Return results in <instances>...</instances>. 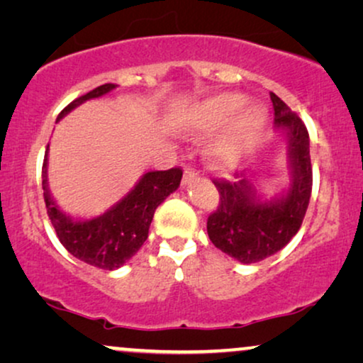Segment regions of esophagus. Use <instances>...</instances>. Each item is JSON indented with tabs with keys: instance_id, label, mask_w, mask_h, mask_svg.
I'll return each mask as SVG.
<instances>
[{
	"instance_id": "obj_1",
	"label": "esophagus",
	"mask_w": 363,
	"mask_h": 363,
	"mask_svg": "<svg viewBox=\"0 0 363 363\" xmlns=\"http://www.w3.org/2000/svg\"><path fill=\"white\" fill-rule=\"evenodd\" d=\"M196 177H198V172L195 168H186L185 173H183V183H185V185H190L191 182H195Z\"/></svg>"
}]
</instances>
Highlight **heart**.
Instances as JSON below:
<instances>
[{
	"mask_svg": "<svg viewBox=\"0 0 363 363\" xmlns=\"http://www.w3.org/2000/svg\"><path fill=\"white\" fill-rule=\"evenodd\" d=\"M246 104V97L236 92H223L196 104L188 112L185 125L195 132H210L225 125L233 118L225 133L211 147L216 160L231 165L252 147L266 125L267 111L262 104Z\"/></svg>",
	"mask_w": 363,
	"mask_h": 363,
	"instance_id": "heart-1",
	"label": "heart"
}]
</instances>
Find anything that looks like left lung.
<instances>
[{
	"instance_id": "obj_1",
	"label": "left lung",
	"mask_w": 363,
	"mask_h": 363,
	"mask_svg": "<svg viewBox=\"0 0 363 363\" xmlns=\"http://www.w3.org/2000/svg\"><path fill=\"white\" fill-rule=\"evenodd\" d=\"M269 96L274 107V127L287 142L289 186L271 200H262L256 180H251V173L246 170L236 182H213L220 205L208 216V236L218 250L242 264L276 255L296 236L312 191L307 128L274 92Z\"/></svg>"
}]
</instances>
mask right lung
I'll list each match as a JSON object with an SVG mask.
<instances>
[{"instance_id":"1","label":"right lung","mask_w":363,"mask_h":363,"mask_svg":"<svg viewBox=\"0 0 363 363\" xmlns=\"http://www.w3.org/2000/svg\"><path fill=\"white\" fill-rule=\"evenodd\" d=\"M116 87V84H104L86 96L77 97L59 113L57 121L81 104L106 96ZM48 153L49 145L43 163L44 201L59 241L74 257L107 271L123 266L140 250L148 238L153 213L170 193L180 186L183 175L180 168L143 173L135 186L106 213L91 220H74L57 206L49 191Z\"/></svg>"}]
</instances>
